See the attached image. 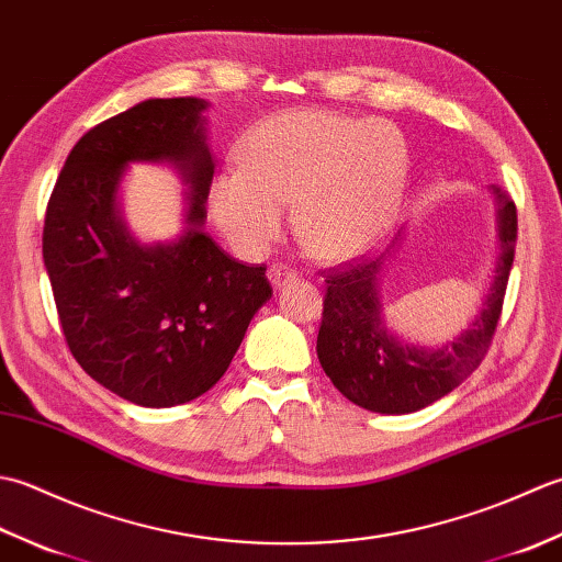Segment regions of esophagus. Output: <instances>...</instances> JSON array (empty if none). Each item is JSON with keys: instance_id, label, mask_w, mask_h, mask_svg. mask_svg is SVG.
Instances as JSON below:
<instances>
[{"instance_id": "esophagus-1", "label": "esophagus", "mask_w": 562, "mask_h": 562, "mask_svg": "<svg viewBox=\"0 0 562 562\" xmlns=\"http://www.w3.org/2000/svg\"><path fill=\"white\" fill-rule=\"evenodd\" d=\"M268 278H270V282L274 284V288H280V284L296 278V270L290 268V266H270Z\"/></svg>"}]
</instances>
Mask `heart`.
<instances>
[{
	"label": "heart",
	"mask_w": 562,
	"mask_h": 562,
	"mask_svg": "<svg viewBox=\"0 0 562 562\" xmlns=\"http://www.w3.org/2000/svg\"><path fill=\"white\" fill-rule=\"evenodd\" d=\"M241 171L210 188L212 217L244 256H260L284 226L318 260L360 256L393 224L408 183L411 154L389 121L326 109H296L250 130Z\"/></svg>",
	"instance_id": "obj_1"
}]
</instances>
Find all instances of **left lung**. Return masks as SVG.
Listing matches in <instances>:
<instances>
[{
	"label": "left lung",
	"mask_w": 562,
	"mask_h": 562,
	"mask_svg": "<svg viewBox=\"0 0 562 562\" xmlns=\"http://www.w3.org/2000/svg\"><path fill=\"white\" fill-rule=\"evenodd\" d=\"M499 258L491 294L461 338L439 350L403 345L381 321L376 278L384 256L352 258L326 274L324 314L316 340L321 367L345 398L367 411L403 415L447 396L471 376L491 348L517 246V205L495 188Z\"/></svg>",
	"instance_id": "8db88e82"
}]
</instances>
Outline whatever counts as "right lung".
<instances>
[{"mask_svg":"<svg viewBox=\"0 0 562 562\" xmlns=\"http://www.w3.org/2000/svg\"><path fill=\"white\" fill-rule=\"evenodd\" d=\"M202 99H149L91 127L47 200L43 260L67 348L117 396L169 408L210 391L270 300L266 266L232 258L200 229L214 164ZM130 160H171L194 190L189 232L139 247L114 212Z\"/></svg>","mask_w":562,"mask_h":562,"instance_id":"obj_1","label":"right lung"}]
</instances>
